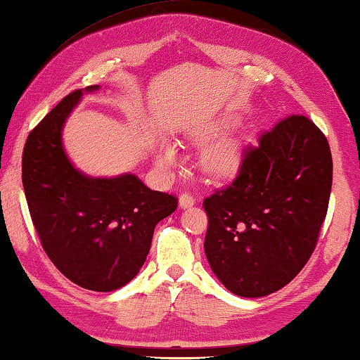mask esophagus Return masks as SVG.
<instances>
[{"mask_svg": "<svg viewBox=\"0 0 360 360\" xmlns=\"http://www.w3.org/2000/svg\"><path fill=\"white\" fill-rule=\"evenodd\" d=\"M196 204V199L191 193H181L180 198H179V205L181 209H186V207H191V205Z\"/></svg>", "mask_w": 360, "mask_h": 360, "instance_id": "1", "label": "esophagus"}]
</instances>
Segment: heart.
<instances>
[{"mask_svg":"<svg viewBox=\"0 0 360 360\" xmlns=\"http://www.w3.org/2000/svg\"><path fill=\"white\" fill-rule=\"evenodd\" d=\"M245 140L243 137H228L207 151L204 158V166L209 174L215 176H233L243 166ZM158 161L162 166H174L176 162V153L172 146L167 143L161 145L158 153Z\"/></svg>","mask_w":360,"mask_h":360,"instance_id":"obj_1","label":"heart"}]
</instances>
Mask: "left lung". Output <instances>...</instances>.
I'll list each match as a JSON object with an SVG mask.
<instances>
[{
	"instance_id": "1",
	"label": "left lung",
	"mask_w": 360,
	"mask_h": 360,
	"mask_svg": "<svg viewBox=\"0 0 360 360\" xmlns=\"http://www.w3.org/2000/svg\"><path fill=\"white\" fill-rule=\"evenodd\" d=\"M332 153L303 115L279 121L245 150L239 175L204 199V250L234 295L266 297L308 263L327 215Z\"/></svg>"
}]
</instances>
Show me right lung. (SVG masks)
<instances>
[{
  "instance_id": "obj_1",
  "label": "right lung",
  "mask_w": 360,
  "mask_h": 360,
  "mask_svg": "<svg viewBox=\"0 0 360 360\" xmlns=\"http://www.w3.org/2000/svg\"><path fill=\"white\" fill-rule=\"evenodd\" d=\"M86 91L68 94L28 135L22 184L47 257L76 285L111 292L131 282L148 255L155 226L176 209L172 194L153 191L137 175L94 179L79 172L62 129Z\"/></svg>"
}]
</instances>
